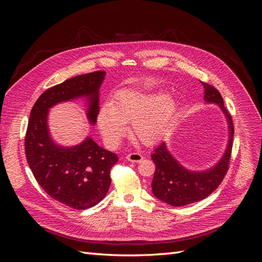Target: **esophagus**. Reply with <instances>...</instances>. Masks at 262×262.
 <instances>
[{
  "label": "esophagus",
  "mask_w": 262,
  "mask_h": 262,
  "mask_svg": "<svg viewBox=\"0 0 262 262\" xmlns=\"http://www.w3.org/2000/svg\"><path fill=\"white\" fill-rule=\"evenodd\" d=\"M126 160L130 161V162H133V163H139L141 162L142 160H143V156H142L140 153H130L126 155Z\"/></svg>",
  "instance_id": "obj_1"
}]
</instances>
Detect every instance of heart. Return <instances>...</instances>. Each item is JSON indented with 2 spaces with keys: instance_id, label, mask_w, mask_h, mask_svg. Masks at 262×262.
<instances>
[{
  "instance_id": "obj_1",
  "label": "heart",
  "mask_w": 262,
  "mask_h": 262,
  "mask_svg": "<svg viewBox=\"0 0 262 262\" xmlns=\"http://www.w3.org/2000/svg\"><path fill=\"white\" fill-rule=\"evenodd\" d=\"M176 104L162 93L123 91L112 105H102L98 112V128L106 143L115 147L131 124L133 137L146 145L154 144L167 130L175 114Z\"/></svg>"
}]
</instances>
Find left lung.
<instances>
[{"label": "left lung", "instance_id": "8db88e82", "mask_svg": "<svg viewBox=\"0 0 262 262\" xmlns=\"http://www.w3.org/2000/svg\"><path fill=\"white\" fill-rule=\"evenodd\" d=\"M204 89V101L217 104L227 118L229 125L228 145L221 161L204 171L188 170L172 157L165 142L158 145L152 154L155 172L152 181L153 194L161 201L172 207H182L203 200L223 181L231 161L234 125L232 116L224 107L220 92L210 84L201 82Z\"/></svg>", "mask_w": 262, "mask_h": 262}]
</instances>
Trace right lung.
<instances>
[{"label": "right lung", "instance_id": "add662e5", "mask_svg": "<svg viewBox=\"0 0 262 262\" xmlns=\"http://www.w3.org/2000/svg\"><path fill=\"white\" fill-rule=\"evenodd\" d=\"M105 71L74 76L43 92L30 112L25 137L27 163L37 182L54 200L67 207L85 210L107 194L110 170L118 156L100 147L91 138L80 145L63 147L50 138L47 118L49 109L62 101L86 97L87 118L96 123L99 112V87Z\"/></svg>", "mask_w": 262, "mask_h": 262}]
</instances>
